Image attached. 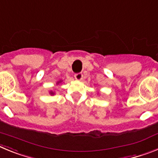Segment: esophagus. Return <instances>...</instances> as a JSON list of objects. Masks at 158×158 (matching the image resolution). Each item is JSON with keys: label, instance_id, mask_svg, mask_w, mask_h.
I'll use <instances>...</instances> for the list:
<instances>
[{"label": "esophagus", "instance_id": "esophagus-1", "mask_svg": "<svg viewBox=\"0 0 158 158\" xmlns=\"http://www.w3.org/2000/svg\"><path fill=\"white\" fill-rule=\"evenodd\" d=\"M74 77L76 80L81 81L82 79V77H83V74H82L81 73H76L74 75Z\"/></svg>", "mask_w": 158, "mask_h": 158}]
</instances>
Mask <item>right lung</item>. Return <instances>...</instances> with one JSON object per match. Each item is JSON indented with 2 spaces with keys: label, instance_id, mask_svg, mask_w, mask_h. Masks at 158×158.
I'll return each mask as SVG.
<instances>
[{
  "label": "right lung",
  "instance_id": "1",
  "mask_svg": "<svg viewBox=\"0 0 158 158\" xmlns=\"http://www.w3.org/2000/svg\"><path fill=\"white\" fill-rule=\"evenodd\" d=\"M50 93H51V95H54V93H53L52 91H51V92H50Z\"/></svg>",
  "mask_w": 158,
  "mask_h": 158
}]
</instances>
